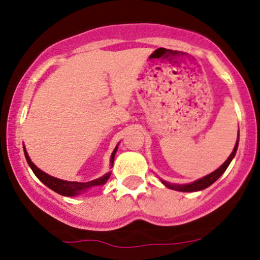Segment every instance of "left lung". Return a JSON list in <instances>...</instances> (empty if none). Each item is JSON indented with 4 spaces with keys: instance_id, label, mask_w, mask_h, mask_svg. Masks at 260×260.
I'll return each mask as SVG.
<instances>
[{
    "instance_id": "1",
    "label": "left lung",
    "mask_w": 260,
    "mask_h": 260,
    "mask_svg": "<svg viewBox=\"0 0 260 260\" xmlns=\"http://www.w3.org/2000/svg\"><path fill=\"white\" fill-rule=\"evenodd\" d=\"M237 148H238V139H237V142H236L234 151H232L231 155L228 157V160H226L219 169L215 170V171L211 172L210 175L205 176V177L199 178L198 181L192 182V183H189V184H172V183H169V182H165V181H161V182H162L166 187L171 188V189H175V190H180V192H197V190L205 189V188L211 186V184H213L214 182H215L217 178H219L220 176H221L223 172L226 171V169L229 168L230 162H231L232 159H234V156L236 155Z\"/></svg>"
}]
</instances>
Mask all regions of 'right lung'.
I'll return each instance as SVG.
<instances>
[{
	"label": "right lung",
	"instance_id": "1",
	"mask_svg": "<svg viewBox=\"0 0 260 260\" xmlns=\"http://www.w3.org/2000/svg\"><path fill=\"white\" fill-rule=\"evenodd\" d=\"M117 148H118V145L115 148V150H113L112 154H111V166L113 164V159H115V154H116V151H117ZM24 155H25L26 162L29 164V166H30L32 172H34L35 176H37L39 180L43 182L45 186L49 187L50 189L55 190L56 193H58V194L64 196V197L78 196L79 193L84 192V190L88 189V188L105 184L106 181L109 180L110 175H111V172H109V174H105L104 176H101V177L96 178V180H92L90 182L63 181V180H59V178L52 177V176L45 174L44 171H41L40 169H38L37 166L34 165V162H32V161L30 160V157H29V155H28V153H26L25 148H24Z\"/></svg>",
	"mask_w": 260,
	"mask_h": 260
}]
</instances>
